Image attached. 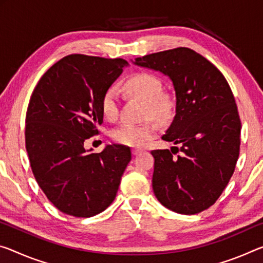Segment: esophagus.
Wrapping results in <instances>:
<instances>
[{"mask_svg":"<svg viewBox=\"0 0 263 263\" xmlns=\"http://www.w3.org/2000/svg\"><path fill=\"white\" fill-rule=\"evenodd\" d=\"M141 152H143V149L141 148H132L133 156H138V154H140Z\"/></svg>","mask_w":263,"mask_h":263,"instance_id":"34e87169","label":"esophagus"}]
</instances>
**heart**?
Instances as JSON below:
<instances>
[{"instance_id":"obj_1","label":"heart","mask_w":263,"mask_h":263,"mask_svg":"<svg viewBox=\"0 0 263 263\" xmlns=\"http://www.w3.org/2000/svg\"><path fill=\"white\" fill-rule=\"evenodd\" d=\"M124 89L132 97L144 102V116L151 117L157 122H166L173 114L174 103L168 93L161 92V81L156 74L149 72H137L127 79ZM103 116L115 120L119 114L118 92L114 86L103 93L101 99ZM156 125L152 123L130 124L124 123L111 132V138L125 146L138 147L152 138L156 133Z\"/></svg>"}]
</instances>
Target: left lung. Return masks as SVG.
<instances>
[{
    "mask_svg": "<svg viewBox=\"0 0 263 263\" xmlns=\"http://www.w3.org/2000/svg\"><path fill=\"white\" fill-rule=\"evenodd\" d=\"M172 79L176 116L161 137L180 147L153 149V192L161 205L197 214L218 200L234 173L241 120L231 86L214 64L190 48L135 60Z\"/></svg>",
    "mask_w": 263,
    "mask_h": 263,
    "instance_id": "8db88e82",
    "label": "left lung"
}]
</instances>
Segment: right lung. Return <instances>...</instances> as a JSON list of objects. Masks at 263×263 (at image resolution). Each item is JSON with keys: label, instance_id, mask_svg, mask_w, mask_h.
<instances>
[{"label": "right lung", "instance_id": "obj_1", "mask_svg": "<svg viewBox=\"0 0 263 263\" xmlns=\"http://www.w3.org/2000/svg\"><path fill=\"white\" fill-rule=\"evenodd\" d=\"M126 64L73 53L53 64L32 91L26 116L30 167L49 201L68 215L90 218L106 210L131 160L124 145L101 153L84 148L103 123L102 96Z\"/></svg>", "mask_w": 263, "mask_h": 263}]
</instances>
